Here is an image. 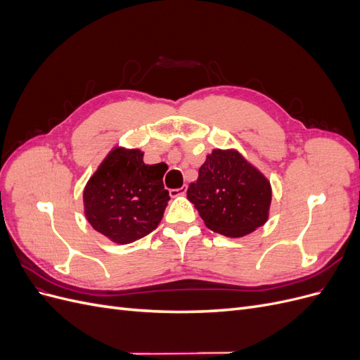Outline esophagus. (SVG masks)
I'll return each instance as SVG.
<instances>
[{
    "mask_svg": "<svg viewBox=\"0 0 360 360\" xmlns=\"http://www.w3.org/2000/svg\"><path fill=\"white\" fill-rule=\"evenodd\" d=\"M186 191H188V186H183V188H180V189H172V191H169V195H171L172 198H176V197H180V195L186 193Z\"/></svg>",
    "mask_w": 360,
    "mask_h": 360,
    "instance_id": "obj_1",
    "label": "esophagus"
}]
</instances>
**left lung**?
I'll list each match as a JSON object with an SVG mask.
<instances>
[{"mask_svg":"<svg viewBox=\"0 0 360 360\" xmlns=\"http://www.w3.org/2000/svg\"><path fill=\"white\" fill-rule=\"evenodd\" d=\"M188 200L207 228L238 238L267 222L271 184L238 150L214 148L189 184Z\"/></svg>","mask_w":360,"mask_h":360,"instance_id":"1","label":"left lung"}]
</instances>
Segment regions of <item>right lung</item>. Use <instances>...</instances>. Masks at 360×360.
Instances as JSON below:
<instances>
[{"mask_svg":"<svg viewBox=\"0 0 360 360\" xmlns=\"http://www.w3.org/2000/svg\"><path fill=\"white\" fill-rule=\"evenodd\" d=\"M163 174V163H144V151L115 146L84 188L86 221L118 245L146 237L156 230L168 205Z\"/></svg>","mask_w":360,"mask_h":360,"instance_id":"obj_1","label":"right lung"}]
</instances>
